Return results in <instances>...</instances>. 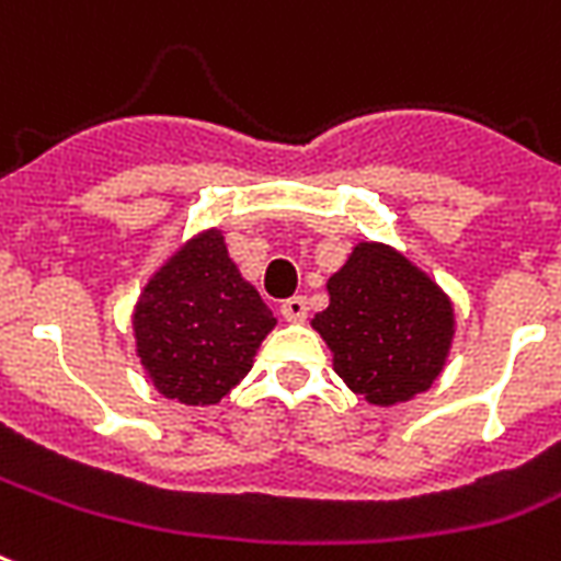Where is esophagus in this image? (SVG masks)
<instances>
[{"instance_id": "1", "label": "esophagus", "mask_w": 561, "mask_h": 561, "mask_svg": "<svg viewBox=\"0 0 561 561\" xmlns=\"http://www.w3.org/2000/svg\"><path fill=\"white\" fill-rule=\"evenodd\" d=\"M282 318L288 320V323H302V320L309 318V302L302 297H290L282 302Z\"/></svg>"}]
</instances>
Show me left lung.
I'll list each match as a JSON object with an SVG mask.
<instances>
[{
    "label": "left lung",
    "mask_w": 561,
    "mask_h": 561,
    "mask_svg": "<svg viewBox=\"0 0 561 561\" xmlns=\"http://www.w3.org/2000/svg\"><path fill=\"white\" fill-rule=\"evenodd\" d=\"M327 290L329 306L311 327L350 391L394 405L438 379L456 332L453 302L405 255L385 243H356Z\"/></svg>",
    "instance_id": "obj_1"
}]
</instances>
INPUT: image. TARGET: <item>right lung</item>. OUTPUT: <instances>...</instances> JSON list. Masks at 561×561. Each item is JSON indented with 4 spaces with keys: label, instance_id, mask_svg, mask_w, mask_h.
<instances>
[{
    "label": "right lung",
    "instance_id": "1",
    "mask_svg": "<svg viewBox=\"0 0 561 561\" xmlns=\"http://www.w3.org/2000/svg\"><path fill=\"white\" fill-rule=\"evenodd\" d=\"M131 327L158 394L214 405L250 374L276 318L229 259L224 232L208 229L158 267Z\"/></svg>",
    "mask_w": 561,
    "mask_h": 561
}]
</instances>
